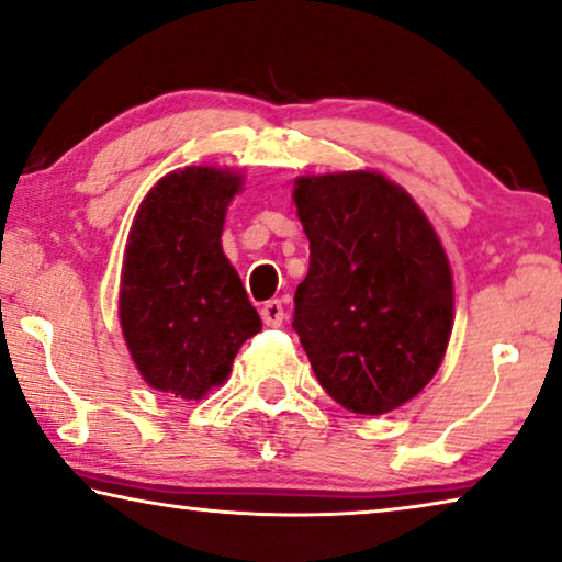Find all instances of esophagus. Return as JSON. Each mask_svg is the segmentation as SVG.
Masks as SVG:
<instances>
[{"instance_id":"obj_1","label":"esophagus","mask_w":562,"mask_h":562,"mask_svg":"<svg viewBox=\"0 0 562 562\" xmlns=\"http://www.w3.org/2000/svg\"><path fill=\"white\" fill-rule=\"evenodd\" d=\"M262 321H265V325H270V328H280L284 321V307L280 300H270V303H265Z\"/></svg>"}]
</instances>
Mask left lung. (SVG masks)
Here are the masks:
<instances>
[{"label": "left lung", "instance_id": "1", "mask_svg": "<svg viewBox=\"0 0 562 562\" xmlns=\"http://www.w3.org/2000/svg\"><path fill=\"white\" fill-rule=\"evenodd\" d=\"M292 196L310 239L292 328L333 401L389 414L424 391L447 353V252L416 201L375 171L300 176Z\"/></svg>", "mask_w": 562, "mask_h": 562}]
</instances>
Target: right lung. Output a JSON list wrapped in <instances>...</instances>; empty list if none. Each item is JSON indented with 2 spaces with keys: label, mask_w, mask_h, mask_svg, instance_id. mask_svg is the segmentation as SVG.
<instances>
[{
  "label": "right lung",
  "mask_w": 562,
  "mask_h": 562,
  "mask_svg": "<svg viewBox=\"0 0 562 562\" xmlns=\"http://www.w3.org/2000/svg\"><path fill=\"white\" fill-rule=\"evenodd\" d=\"M241 176L214 166L166 173L140 201L128 234L119 315L150 389L201 398L227 381L241 342L262 330L222 249Z\"/></svg>",
  "instance_id": "1"
}]
</instances>
